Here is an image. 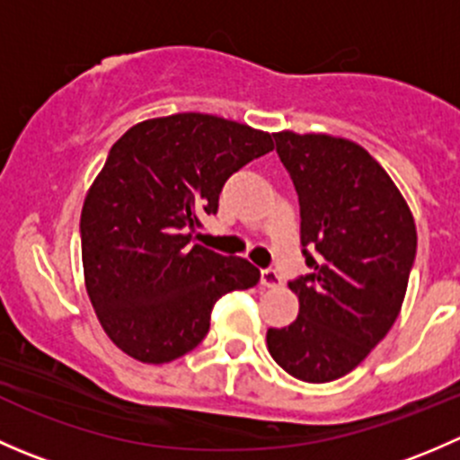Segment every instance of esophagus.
Listing matches in <instances>:
<instances>
[{
    "label": "esophagus",
    "instance_id": "esophagus-1",
    "mask_svg": "<svg viewBox=\"0 0 460 460\" xmlns=\"http://www.w3.org/2000/svg\"><path fill=\"white\" fill-rule=\"evenodd\" d=\"M260 285L262 287H269V289H273V287H280L282 285V278L280 273L276 271V269H262V273H260Z\"/></svg>",
    "mask_w": 460,
    "mask_h": 460
}]
</instances>
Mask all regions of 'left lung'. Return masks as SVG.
<instances>
[{"mask_svg": "<svg viewBox=\"0 0 460 460\" xmlns=\"http://www.w3.org/2000/svg\"><path fill=\"white\" fill-rule=\"evenodd\" d=\"M300 202V244L312 273L289 282L298 318L269 329L271 358L305 383L358 367L405 300L416 225L387 171L356 142L273 133Z\"/></svg>", "mask_w": 460, "mask_h": 460, "instance_id": "left-lung-1", "label": "left lung"}]
</instances>
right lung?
Here are the masks:
<instances>
[{"mask_svg":"<svg viewBox=\"0 0 460 460\" xmlns=\"http://www.w3.org/2000/svg\"><path fill=\"white\" fill-rule=\"evenodd\" d=\"M273 148L269 133L204 113L146 119L111 146L82 208L88 298L106 336L162 365L196 349L217 298L260 271L193 244L226 180Z\"/></svg>","mask_w":460,"mask_h":460,"instance_id":"add662e5","label":"right lung"}]
</instances>
